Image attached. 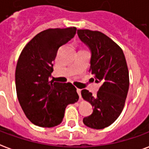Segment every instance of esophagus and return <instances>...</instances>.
<instances>
[{
	"instance_id": "esophagus-1",
	"label": "esophagus",
	"mask_w": 149,
	"mask_h": 149,
	"mask_svg": "<svg viewBox=\"0 0 149 149\" xmlns=\"http://www.w3.org/2000/svg\"><path fill=\"white\" fill-rule=\"evenodd\" d=\"M77 93L79 94V97L81 98V90H80V89H77Z\"/></svg>"
}]
</instances>
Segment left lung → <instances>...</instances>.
I'll return each instance as SVG.
<instances>
[{
    "label": "left lung",
    "instance_id": "obj_1",
    "mask_svg": "<svg viewBox=\"0 0 149 149\" xmlns=\"http://www.w3.org/2000/svg\"><path fill=\"white\" fill-rule=\"evenodd\" d=\"M77 33L91 52L89 71L95 82L102 83L95 95L87 90L81 92L82 98L94 108L90 116L83 118V123L91 129L102 130L118 119L125 106L130 86L126 60L122 49L102 32L79 29Z\"/></svg>",
    "mask_w": 149,
    "mask_h": 149
}]
</instances>
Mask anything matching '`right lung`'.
I'll return each mask as SVG.
<instances>
[{
    "label": "right lung",
    "instance_id": "obj_1",
    "mask_svg": "<svg viewBox=\"0 0 149 149\" xmlns=\"http://www.w3.org/2000/svg\"><path fill=\"white\" fill-rule=\"evenodd\" d=\"M76 30L75 27L44 30L32 38L19 55L15 74L17 97L26 117L36 125H58L67 105L79 100L70 82L50 79L58 48L74 36Z\"/></svg>",
    "mask_w": 149,
    "mask_h": 149
}]
</instances>
